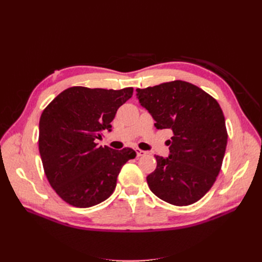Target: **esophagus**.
Here are the masks:
<instances>
[{"instance_id":"esophagus-1","label":"esophagus","mask_w":262,"mask_h":262,"mask_svg":"<svg viewBox=\"0 0 262 262\" xmlns=\"http://www.w3.org/2000/svg\"><path fill=\"white\" fill-rule=\"evenodd\" d=\"M146 154H147L146 150H143V149L137 148V155H138V157H141V156H145Z\"/></svg>"}]
</instances>
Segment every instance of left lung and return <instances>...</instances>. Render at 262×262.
<instances>
[{"instance_id":"left-lung-1","label":"left lung","mask_w":262,"mask_h":262,"mask_svg":"<svg viewBox=\"0 0 262 262\" xmlns=\"http://www.w3.org/2000/svg\"><path fill=\"white\" fill-rule=\"evenodd\" d=\"M137 93L156 129H169L173 134L169 156L155 155L156 169L146 177L150 191L177 207L199 201L216 180L227 144L219 102L185 81L137 89Z\"/></svg>"}]
</instances>
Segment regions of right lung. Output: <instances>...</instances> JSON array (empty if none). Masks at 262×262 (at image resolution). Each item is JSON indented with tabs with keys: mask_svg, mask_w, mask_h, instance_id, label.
<instances>
[{
	"mask_svg": "<svg viewBox=\"0 0 262 262\" xmlns=\"http://www.w3.org/2000/svg\"><path fill=\"white\" fill-rule=\"evenodd\" d=\"M122 90L73 86L47 106L39 121V152L50 186L63 201L91 208L113 194L122 166L136 150L98 146L102 130L110 131L118 108L130 99Z\"/></svg>",
	"mask_w": 262,
	"mask_h": 262,
	"instance_id": "1",
	"label": "right lung"
}]
</instances>
